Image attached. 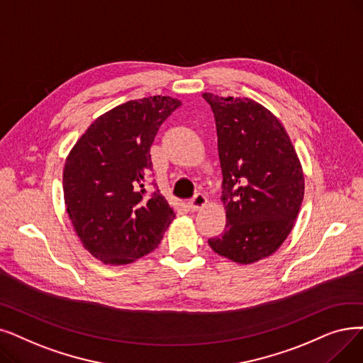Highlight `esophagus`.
<instances>
[{
	"mask_svg": "<svg viewBox=\"0 0 363 363\" xmlns=\"http://www.w3.org/2000/svg\"><path fill=\"white\" fill-rule=\"evenodd\" d=\"M208 204V199H206V196L204 194H196L194 197H193V200L188 203V206H190V209L191 211H200V209H203L204 206H206Z\"/></svg>",
	"mask_w": 363,
	"mask_h": 363,
	"instance_id": "obj_1",
	"label": "esophagus"
}]
</instances>
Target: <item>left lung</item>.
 Returning a JSON list of instances; mask_svg holds the SVG:
<instances>
[{
  "instance_id": "1",
  "label": "left lung",
  "mask_w": 363,
  "mask_h": 363,
  "mask_svg": "<svg viewBox=\"0 0 363 363\" xmlns=\"http://www.w3.org/2000/svg\"><path fill=\"white\" fill-rule=\"evenodd\" d=\"M218 133L227 224L209 239L238 264L269 258L291 234L304 199V172L279 118L250 98L204 91Z\"/></svg>"
}]
</instances>
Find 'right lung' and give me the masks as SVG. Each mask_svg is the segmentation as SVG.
<instances>
[{
    "mask_svg": "<svg viewBox=\"0 0 363 363\" xmlns=\"http://www.w3.org/2000/svg\"><path fill=\"white\" fill-rule=\"evenodd\" d=\"M182 102L172 96L121 104L94 120L64 166V199L83 247L104 264L125 265L150 254L175 212L157 190L145 197L150 148Z\"/></svg>",
    "mask_w": 363,
    "mask_h": 363,
    "instance_id": "1",
    "label": "right lung"
}]
</instances>
